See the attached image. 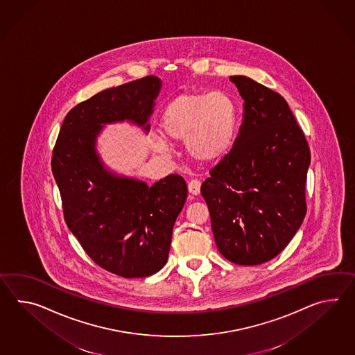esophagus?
<instances>
[{"mask_svg": "<svg viewBox=\"0 0 355 355\" xmlns=\"http://www.w3.org/2000/svg\"><path fill=\"white\" fill-rule=\"evenodd\" d=\"M200 187H201V182L198 180H191L189 182V191L191 195H198L200 193Z\"/></svg>", "mask_w": 355, "mask_h": 355, "instance_id": "obj_1", "label": "esophagus"}]
</instances>
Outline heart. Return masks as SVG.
<instances>
[{
    "mask_svg": "<svg viewBox=\"0 0 355 355\" xmlns=\"http://www.w3.org/2000/svg\"><path fill=\"white\" fill-rule=\"evenodd\" d=\"M238 108L224 92L184 93L168 103L160 119L162 134L168 140L186 142L195 160L210 163L223 158L236 139ZM155 148L166 153L168 145L158 140Z\"/></svg>",
    "mask_w": 355,
    "mask_h": 355,
    "instance_id": "b5f03b06",
    "label": "heart"
}]
</instances>
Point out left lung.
Listing matches in <instances>:
<instances>
[{
  "label": "left lung",
  "instance_id": "8db88e82",
  "mask_svg": "<svg viewBox=\"0 0 355 355\" xmlns=\"http://www.w3.org/2000/svg\"><path fill=\"white\" fill-rule=\"evenodd\" d=\"M243 98L233 148L201 186L215 243L236 265L274 259L306 216L311 151L288 103L247 76H230Z\"/></svg>",
  "mask_w": 355,
  "mask_h": 355
}]
</instances>
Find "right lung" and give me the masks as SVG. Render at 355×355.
<instances>
[{"label":"right lung","instance_id":"add662e5","mask_svg":"<svg viewBox=\"0 0 355 355\" xmlns=\"http://www.w3.org/2000/svg\"><path fill=\"white\" fill-rule=\"evenodd\" d=\"M160 89L162 80L146 76L80 103L64 117L53 149L67 227L96 265L122 277L153 275L166 265L187 186L178 174L148 186L112 172L96 140L104 125L125 121L149 132Z\"/></svg>","mask_w":355,"mask_h":355}]
</instances>
